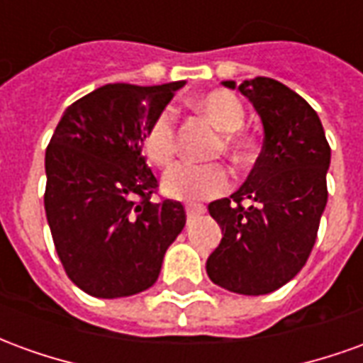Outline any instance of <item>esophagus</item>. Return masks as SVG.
<instances>
[{
    "label": "esophagus",
    "mask_w": 363,
    "mask_h": 363,
    "mask_svg": "<svg viewBox=\"0 0 363 363\" xmlns=\"http://www.w3.org/2000/svg\"><path fill=\"white\" fill-rule=\"evenodd\" d=\"M204 213V206H196V204H189L186 206V220L192 221L196 216Z\"/></svg>",
    "instance_id": "esophagus-1"
}]
</instances>
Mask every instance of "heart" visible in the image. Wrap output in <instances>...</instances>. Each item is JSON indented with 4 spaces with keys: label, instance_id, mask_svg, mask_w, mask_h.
I'll use <instances>...</instances> for the list:
<instances>
[{
    "label": "heart",
    "instance_id": "heart-1",
    "mask_svg": "<svg viewBox=\"0 0 363 363\" xmlns=\"http://www.w3.org/2000/svg\"><path fill=\"white\" fill-rule=\"evenodd\" d=\"M196 108L212 120L213 126L225 132L221 138L223 151L235 163H245L252 155V140L241 132L245 106L241 99L223 89L210 91L196 99ZM177 150V122L171 108L159 111L143 132V151L153 165L165 167L174 157ZM229 189L228 169L220 163H189L173 165L163 177V190L177 200H208L220 196Z\"/></svg>",
    "mask_w": 363,
    "mask_h": 363
}]
</instances>
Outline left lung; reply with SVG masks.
Instances as JSON below:
<instances>
[{
	"label": "left lung",
	"instance_id": "1",
	"mask_svg": "<svg viewBox=\"0 0 363 363\" xmlns=\"http://www.w3.org/2000/svg\"><path fill=\"white\" fill-rule=\"evenodd\" d=\"M223 85L235 89V82ZM237 89L260 114L264 143L243 186L208 206L223 237L206 270L229 291L264 296L288 284L311 255L328 198L330 145L311 104L284 83L255 77Z\"/></svg>",
	"mask_w": 363,
	"mask_h": 363
}]
</instances>
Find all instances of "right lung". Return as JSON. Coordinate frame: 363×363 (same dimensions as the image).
<instances>
[{"instance_id": "obj_1", "label": "right lung", "mask_w": 363, "mask_h": 363, "mask_svg": "<svg viewBox=\"0 0 363 363\" xmlns=\"http://www.w3.org/2000/svg\"><path fill=\"white\" fill-rule=\"evenodd\" d=\"M184 82L112 83L67 106L46 147L44 210L67 278L93 297L151 288L186 223L184 206L153 202L143 132Z\"/></svg>"}]
</instances>
